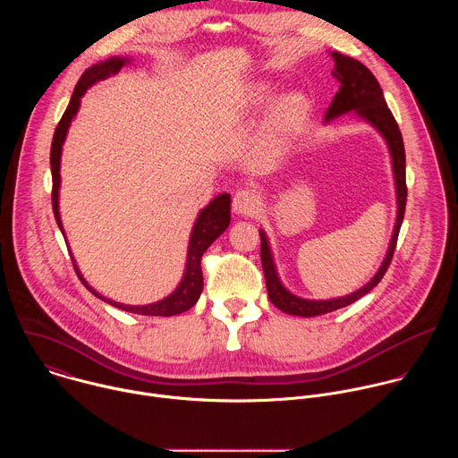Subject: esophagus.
I'll return each mask as SVG.
<instances>
[{
    "label": "esophagus",
    "mask_w": 458,
    "mask_h": 458,
    "mask_svg": "<svg viewBox=\"0 0 458 458\" xmlns=\"http://www.w3.org/2000/svg\"><path fill=\"white\" fill-rule=\"evenodd\" d=\"M232 207L237 216H255L260 210V199L255 190L241 188L233 195Z\"/></svg>",
    "instance_id": "1"
}]
</instances>
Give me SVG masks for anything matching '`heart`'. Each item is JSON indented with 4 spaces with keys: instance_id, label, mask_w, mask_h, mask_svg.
Segmentation results:
<instances>
[{
    "instance_id": "b5f03b06",
    "label": "heart",
    "mask_w": 458,
    "mask_h": 458,
    "mask_svg": "<svg viewBox=\"0 0 458 458\" xmlns=\"http://www.w3.org/2000/svg\"><path fill=\"white\" fill-rule=\"evenodd\" d=\"M274 99V87L270 83H259L251 90V103L267 106ZM311 110L310 98L304 92H288L274 106L270 117V136L284 140L297 134Z\"/></svg>"
}]
</instances>
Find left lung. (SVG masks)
Segmentation results:
<instances>
[{
	"label": "left lung",
	"mask_w": 458,
	"mask_h": 458,
	"mask_svg": "<svg viewBox=\"0 0 458 458\" xmlns=\"http://www.w3.org/2000/svg\"><path fill=\"white\" fill-rule=\"evenodd\" d=\"M332 57L335 61L334 64V78L341 83L339 92L335 94L332 105L328 106L324 114V124H328L335 117H341L344 114L355 112L360 119L369 123L377 132L384 138L389 156H391V168H394V179H395V191H397V219L394 226V235H391L386 257L382 260L380 268L377 274L371 277L368 284L362 288L355 290L350 295L344 297H335V299H324V301H313V299H302L293 295L284 288V284L279 279L276 263H274V253L268 242V237L263 230H259L260 233V263H263V272L267 279V290L268 297L277 306L281 311L290 313V315H299V317H315L322 313H330L334 310L344 308L366 293H369L384 277L391 257H394L395 246H397V237L399 230L404 219V210H406V152H404V143H403V134L399 130V124L391 114V110L386 105L382 89L375 76L364 67V64L350 55H344L341 52H332Z\"/></svg>",
	"instance_id": "left-lung-1"
}]
</instances>
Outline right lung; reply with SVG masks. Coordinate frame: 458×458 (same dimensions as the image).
<instances>
[{"label":"right lung","mask_w":458,"mask_h":458,"mask_svg":"<svg viewBox=\"0 0 458 458\" xmlns=\"http://www.w3.org/2000/svg\"><path fill=\"white\" fill-rule=\"evenodd\" d=\"M126 63H130V57H110L106 61L96 63L92 64L90 69L85 71V74L81 76V80L78 81L71 103L64 110L61 121L55 126L54 132V140H52V147H50V170H52V210H54V217L55 223L61 230V233L64 235L63 230V223H61V216H59V186H61V175H59V168H61V150H63V143L67 140L69 134V126L72 123V119L76 117L80 105H81V98L85 96V92L98 81L106 80L112 74H117ZM230 193H219L217 198H214L195 219L193 226H191V233H190V241H188V253H186V267H184V274L182 279L179 283V286L165 299L152 302V304H143V306H130V304H121L115 301H110L106 297H103L99 292H96L81 276L76 260L72 257V263L76 268V274L80 277V281L87 286L89 292H92L98 299L108 302L110 306H115L119 310L124 311H132V313H140V315H159V317H172L177 313H182L186 310H190L198 299L201 297L203 292V272H201V257L203 253L208 250V246L228 228L230 225Z\"/></svg>","instance_id":"obj_1"}]
</instances>
